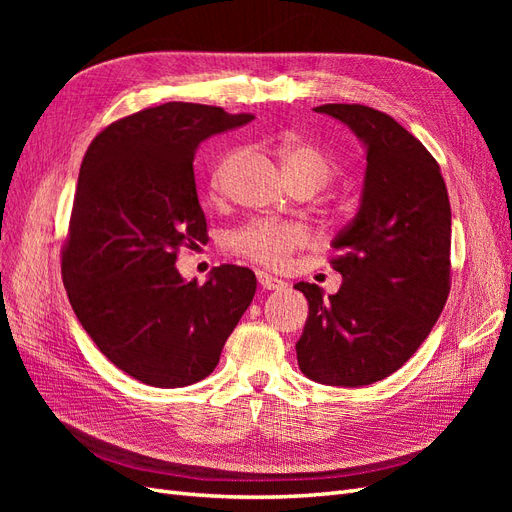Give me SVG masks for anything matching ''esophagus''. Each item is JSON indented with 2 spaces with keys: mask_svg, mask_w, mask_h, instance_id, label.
<instances>
[{
  "mask_svg": "<svg viewBox=\"0 0 512 512\" xmlns=\"http://www.w3.org/2000/svg\"><path fill=\"white\" fill-rule=\"evenodd\" d=\"M256 277H258V284H260L262 290H282V288H286V282L277 280V277H273L265 271H258Z\"/></svg>",
  "mask_w": 512,
  "mask_h": 512,
  "instance_id": "esophagus-1",
  "label": "esophagus"
}]
</instances>
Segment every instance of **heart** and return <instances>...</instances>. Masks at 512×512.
<instances>
[{
  "mask_svg": "<svg viewBox=\"0 0 512 512\" xmlns=\"http://www.w3.org/2000/svg\"><path fill=\"white\" fill-rule=\"evenodd\" d=\"M239 158L237 151H230L220 158L211 173V185L220 188L228 168ZM282 162L286 177L292 185L297 183H314L322 188L331 177V164L322 153L303 143L286 145L282 151ZM309 241V232L297 222H280L271 218H258L232 230L228 235V247L235 254L245 256L247 260L258 262L262 267H284L288 258L305 247Z\"/></svg>",
  "mask_w": 512,
  "mask_h": 512,
  "instance_id": "obj_1",
  "label": "heart"
}]
</instances>
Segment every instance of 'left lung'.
Wrapping results in <instances>:
<instances>
[{"label": "left lung", "instance_id": "left-lung-1", "mask_svg": "<svg viewBox=\"0 0 512 512\" xmlns=\"http://www.w3.org/2000/svg\"><path fill=\"white\" fill-rule=\"evenodd\" d=\"M365 147L359 211L331 247L342 286L324 297L299 282L309 314L297 342L303 374L327 386H367L418 350L451 290V205L438 162L404 126L363 104L314 108Z\"/></svg>", "mask_w": 512, "mask_h": 512}]
</instances>
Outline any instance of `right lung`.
<instances>
[{
    "instance_id": "right-lung-1",
    "label": "right lung",
    "mask_w": 512,
    "mask_h": 512,
    "mask_svg": "<svg viewBox=\"0 0 512 512\" xmlns=\"http://www.w3.org/2000/svg\"><path fill=\"white\" fill-rule=\"evenodd\" d=\"M252 119L166 102L111 123L85 153L61 277L87 335L134 380L177 389L207 378L254 299L250 269L213 267L200 286L175 267L181 245L207 239L198 145Z\"/></svg>"
}]
</instances>
